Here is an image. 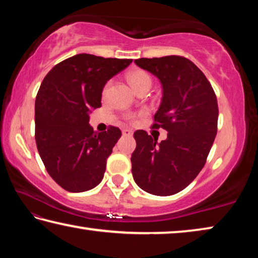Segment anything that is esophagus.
<instances>
[{"label": "esophagus", "instance_id": "34e87169", "mask_svg": "<svg viewBox=\"0 0 258 258\" xmlns=\"http://www.w3.org/2000/svg\"><path fill=\"white\" fill-rule=\"evenodd\" d=\"M133 134V131L132 130H128V128H125L123 130V135L124 137H131V135Z\"/></svg>", "mask_w": 258, "mask_h": 258}]
</instances>
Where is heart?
Here are the masks:
<instances>
[{
    "instance_id": "obj_1",
    "label": "heart",
    "mask_w": 258,
    "mask_h": 258,
    "mask_svg": "<svg viewBox=\"0 0 258 258\" xmlns=\"http://www.w3.org/2000/svg\"><path fill=\"white\" fill-rule=\"evenodd\" d=\"M127 81L133 90L137 92L141 87L150 85L151 86V77L149 74L145 71H134L131 72L127 75ZM130 119H133V116H128Z\"/></svg>"
}]
</instances>
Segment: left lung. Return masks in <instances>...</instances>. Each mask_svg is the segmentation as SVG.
<instances>
[{"mask_svg": "<svg viewBox=\"0 0 258 258\" xmlns=\"http://www.w3.org/2000/svg\"><path fill=\"white\" fill-rule=\"evenodd\" d=\"M134 62L159 78L163 98L152 128L161 127L168 134L158 143L146 131L134 133L133 178L148 194L175 195L206 164L217 133L216 94L204 73L184 56L141 58Z\"/></svg>", "mask_w": 258, "mask_h": 258, "instance_id": "obj_1", "label": "left lung"}]
</instances>
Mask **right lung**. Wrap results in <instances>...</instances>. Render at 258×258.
Segmentation results:
<instances>
[{
	"mask_svg": "<svg viewBox=\"0 0 258 258\" xmlns=\"http://www.w3.org/2000/svg\"><path fill=\"white\" fill-rule=\"evenodd\" d=\"M132 59L81 53L61 61L44 77L35 101V140L50 176L69 192L93 189L102 181L118 127L97 133L91 109L101 107L102 90Z\"/></svg>",
	"mask_w": 258,
	"mask_h": 258,
	"instance_id": "1",
	"label": "right lung"
}]
</instances>
